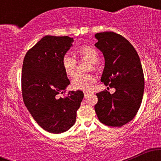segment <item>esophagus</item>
<instances>
[{"label":"esophagus","instance_id":"esophagus-1","mask_svg":"<svg viewBox=\"0 0 161 161\" xmlns=\"http://www.w3.org/2000/svg\"><path fill=\"white\" fill-rule=\"evenodd\" d=\"M89 94H90L89 92L85 91V92H84V96H85V97H86L87 96H88V95H89Z\"/></svg>","mask_w":161,"mask_h":161}]
</instances>
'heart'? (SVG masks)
Segmentation results:
<instances>
[{
	"label": "heart",
	"instance_id": "obj_1",
	"mask_svg": "<svg viewBox=\"0 0 161 161\" xmlns=\"http://www.w3.org/2000/svg\"><path fill=\"white\" fill-rule=\"evenodd\" d=\"M76 53L81 58L92 63L95 68L96 63L99 60V53L95 47L89 45H83L77 48ZM61 66L64 72L68 76H73L75 73L76 60L73 57L66 54L62 57ZM96 79L92 74H76L71 81V86L75 90L88 91L92 88Z\"/></svg>",
	"mask_w": 161,
	"mask_h": 161
}]
</instances>
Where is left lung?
<instances>
[{
  "label": "left lung",
  "instance_id": "1",
  "mask_svg": "<svg viewBox=\"0 0 161 161\" xmlns=\"http://www.w3.org/2000/svg\"><path fill=\"white\" fill-rule=\"evenodd\" d=\"M95 38V46L105 61L101 81L116 89L114 94H96V114L104 124L120 127L133 119L141 105L145 88L141 60L133 46L120 35L100 32Z\"/></svg>",
  "mask_w": 161,
  "mask_h": 161
}]
</instances>
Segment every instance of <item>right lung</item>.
Masks as SVG:
<instances>
[{"label": "right lung", "instance_id": "right-lung-1", "mask_svg": "<svg viewBox=\"0 0 161 161\" xmlns=\"http://www.w3.org/2000/svg\"><path fill=\"white\" fill-rule=\"evenodd\" d=\"M73 38L46 36L25 54L22 69L23 101L36 123L51 133L66 132L74 125L84 94L72 91L60 97L70 84L61 66Z\"/></svg>", "mask_w": 161, "mask_h": 161}]
</instances>
